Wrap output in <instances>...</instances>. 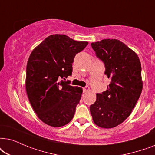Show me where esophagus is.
I'll return each mask as SVG.
<instances>
[{
	"label": "esophagus",
	"instance_id": "obj_1",
	"mask_svg": "<svg viewBox=\"0 0 155 155\" xmlns=\"http://www.w3.org/2000/svg\"><path fill=\"white\" fill-rule=\"evenodd\" d=\"M89 87H88V86H86V87H84V88H83V91H84V93H86V92H88V91H89Z\"/></svg>",
	"mask_w": 155,
	"mask_h": 155
}]
</instances>
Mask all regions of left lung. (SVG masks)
<instances>
[{
  "mask_svg": "<svg viewBox=\"0 0 155 155\" xmlns=\"http://www.w3.org/2000/svg\"><path fill=\"white\" fill-rule=\"evenodd\" d=\"M91 47L104 61L105 74L111 81L106 91L96 94L91 114L96 125L113 128L126 120L140 98L143 85L141 64L137 54L116 39L92 42Z\"/></svg>",
  "mask_w": 155,
  "mask_h": 155,
  "instance_id": "obj_1",
  "label": "left lung"
}]
</instances>
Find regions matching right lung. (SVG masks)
Instances as JSON below:
<instances>
[{
  "mask_svg": "<svg viewBox=\"0 0 155 155\" xmlns=\"http://www.w3.org/2000/svg\"><path fill=\"white\" fill-rule=\"evenodd\" d=\"M88 44L64 35H51L29 57L27 94L39 119L49 126L62 127L73 118L83 90L59 80L71 75L74 57Z\"/></svg>",
  "mask_w": 155,
  "mask_h": 155,
  "instance_id": "right-lung-1",
  "label": "right lung"
}]
</instances>
